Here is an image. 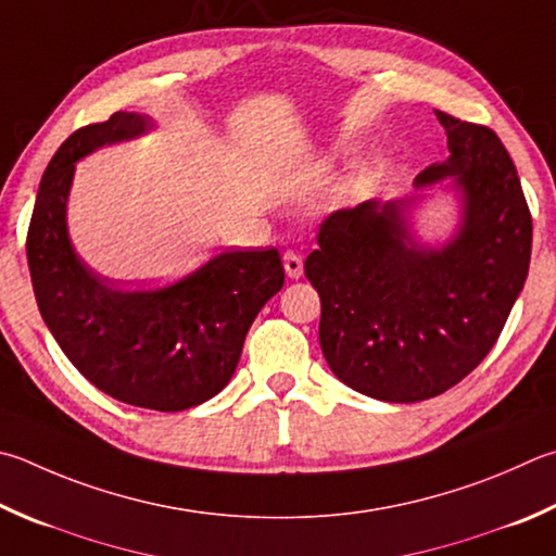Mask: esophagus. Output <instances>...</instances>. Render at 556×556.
I'll use <instances>...</instances> for the list:
<instances>
[{"mask_svg":"<svg viewBox=\"0 0 556 556\" xmlns=\"http://www.w3.org/2000/svg\"><path fill=\"white\" fill-rule=\"evenodd\" d=\"M281 262H285V269H287L289 279H299L301 275H304V260H301L296 250H285Z\"/></svg>","mask_w":556,"mask_h":556,"instance_id":"esophagus-1","label":"esophagus"}]
</instances>
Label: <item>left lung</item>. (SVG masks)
<instances>
[{
	"mask_svg": "<svg viewBox=\"0 0 556 556\" xmlns=\"http://www.w3.org/2000/svg\"><path fill=\"white\" fill-rule=\"evenodd\" d=\"M464 191V226L440 252L410 243L401 204L365 201L323 218L304 271L320 296V350L365 396L416 403L440 396L496 345L528 279L532 216L518 169L489 126L438 111Z\"/></svg>",
	"mask_w": 556,
	"mask_h": 556,
	"instance_id": "8db88e82",
	"label": "left lung"
}]
</instances>
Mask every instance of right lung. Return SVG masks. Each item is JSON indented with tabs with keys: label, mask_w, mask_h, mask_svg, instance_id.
Masks as SVG:
<instances>
[{
	"label": "right lung",
	"mask_w": 556,
	"mask_h": 556,
	"mask_svg": "<svg viewBox=\"0 0 556 556\" xmlns=\"http://www.w3.org/2000/svg\"><path fill=\"white\" fill-rule=\"evenodd\" d=\"M148 126L146 116L116 111L58 148L40 179L26 257L40 316L79 375L116 401L169 413L199 406L230 381L285 267L277 248L226 250L175 285L118 289L75 255L65 228L75 160Z\"/></svg>",
	"instance_id": "add662e5"
}]
</instances>
